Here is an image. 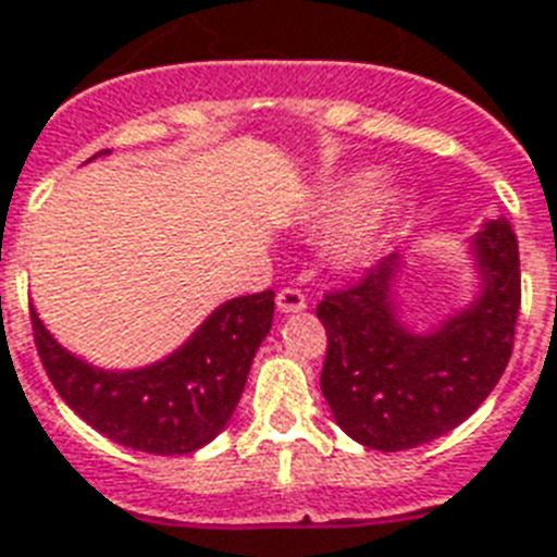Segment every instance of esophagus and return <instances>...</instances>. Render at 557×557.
Returning <instances> with one entry per match:
<instances>
[{"mask_svg":"<svg viewBox=\"0 0 557 557\" xmlns=\"http://www.w3.org/2000/svg\"><path fill=\"white\" fill-rule=\"evenodd\" d=\"M277 309L283 314H295V312H304L306 309V297L300 288H283L277 295Z\"/></svg>","mask_w":557,"mask_h":557,"instance_id":"esophagus-1","label":"esophagus"}]
</instances>
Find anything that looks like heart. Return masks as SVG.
Returning <instances> with one entry per match:
<instances>
[{
  "instance_id": "heart-1",
  "label": "heart",
  "mask_w": 557,
  "mask_h": 557,
  "mask_svg": "<svg viewBox=\"0 0 557 557\" xmlns=\"http://www.w3.org/2000/svg\"><path fill=\"white\" fill-rule=\"evenodd\" d=\"M384 193H387V173L375 168L352 170L323 187L314 201L312 225L323 231L356 225L341 243V262L367 265L381 251L398 210L396 196H384Z\"/></svg>"
}]
</instances>
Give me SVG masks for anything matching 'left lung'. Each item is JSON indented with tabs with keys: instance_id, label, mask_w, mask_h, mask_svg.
I'll list each match as a JSON object with an SVG mask.
<instances>
[{
	"instance_id": "left-lung-1",
	"label": "left lung",
	"mask_w": 557,
	"mask_h": 557,
	"mask_svg": "<svg viewBox=\"0 0 557 557\" xmlns=\"http://www.w3.org/2000/svg\"><path fill=\"white\" fill-rule=\"evenodd\" d=\"M476 292L431 330H410L398 314L393 253L361 283L318 306L326 326L321 389L341 431L372 450H407L462 424L483 405L511 358L520 309L518 236L488 219L468 243Z\"/></svg>"
}]
</instances>
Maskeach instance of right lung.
I'll list each match as a JSON object with an SVG mask.
<instances>
[{
    "instance_id": "obj_1",
    "label": "right lung",
    "mask_w": 557,
    "mask_h": 557,
    "mask_svg": "<svg viewBox=\"0 0 557 557\" xmlns=\"http://www.w3.org/2000/svg\"><path fill=\"white\" fill-rule=\"evenodd\" d=\"M271 321L274 292L234 297L168 358L135 370H103L57 344L30 309L39 361L65 405L107 440L159 457L199 450L225 431Z\"/></svg>"
}]
</instances>
